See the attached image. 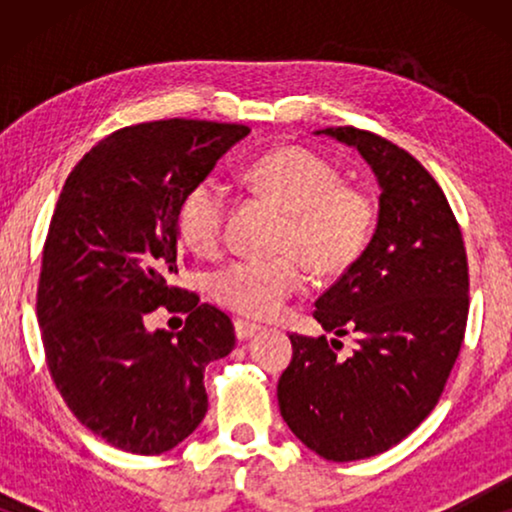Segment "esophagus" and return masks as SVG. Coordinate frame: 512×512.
Listing matches in <instances>:
<instances>
[{
    "label": "esophagus",
    "instance_id": "esophagus-1",
    "mask_svg": "<svg viewBox=\"0 0 512 512\" xmlns=\"http://www.w3.org/2000/svg\"><path fill=\"white\" fill-rule=\"evenodd\" d=\"M258 331H261V326L258 324H251V321H244V319H235L237 340H249L251 335H256Z\"/></svg>",
    "mask_w": 512,
    "mask_h": 512
}]
</instances>
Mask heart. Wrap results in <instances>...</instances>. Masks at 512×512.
<instances>
[{"label":"heart","instance_id":"obj_1","mask_svg":"<svg viewBox=\"0 0 512 512\" xmlns=\"http://www.w3.org/2000/svg\"><path fill=\"white\" fill-rule=\"evenodd\" d=\"M249 184L286 212L272 258H240L212 277L216 303L251 319H270L303 289L305 263L319 275L347 270L368 247L375 228V198L345 184L338 167L307 146H277L247 167ZM228 186L205 177L184 195L177 226L200 256H216L226 242Z\"/></svg>","mask_w":512,"mask_h":512}]
</instances>
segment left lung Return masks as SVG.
Instances as JSON below:
<instances>
[{
    "mask_svg": "<svg viewBox=\"0 0 512 512\" xmlns=\"http://www.w3.org/2000/svg\"><path fill=\"white\" fill-rule=\"evenodd\" d=\"M366 158L380 181V216L366 251L319 296L314 319L340 340L291 333L277 384L296 438L328 461L387 452L443 394L468 319L464 237L443 188L408 151L354 125L317 130Z\"/></svg>",
    "mask_w": 512,
    "mask_h": 512,
    "instance_id": "obj_1",
    "label": "left lung"
}]
</instances>
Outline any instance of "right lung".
Segmentation results:
<instances>
[{"label":"right lung","instance_id":"add662e5","mask_svg":"<svg viewBox=\"0 0 512 512\" xmlns=\"http://www.w3.org/2000/svg\"><path fill=\"white\" fill-rule=\"evenodd\" d=\"M247 125L151 121L111 132L62 186L41 256L37 319L55 389L79 422L132 454H163L207 412L205 366L235 347L228 314L172 286L184 195ZM181 332L145 328L153 309Z\"/></svg>","mask_w":512,"mask_h":512}]
</instances>
